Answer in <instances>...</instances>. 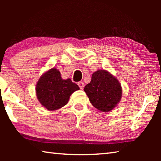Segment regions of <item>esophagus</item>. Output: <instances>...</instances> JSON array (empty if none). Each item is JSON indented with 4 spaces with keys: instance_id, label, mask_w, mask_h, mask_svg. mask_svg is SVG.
Wrapping results in <instances>:
<instances>
[{
    "instance_id": "obj_1",
    "label": "esophagus",
    "mask_w": 161,
    "mask_h": 161,
    "mask_svg": "<svg viewBox=\"0 0 161 161\" xmlns=\"http://www.w3.org/2000/svg\"><path fill=\"white\" fill-rule=\"evenodd\" d=\"M78 86H80V89H83L84 86V83L82 82V81H79V82L77 83Z\"/></svg>"
}]
</instances>
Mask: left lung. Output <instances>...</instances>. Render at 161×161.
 I'll use <instances>...</instances> for the list:
<instances>
[{
    "instance_id": "obj_1",
    "label": "left lung",
    "mask_w": 161,
    "mask_h": 161,
    "mask_svg": "<svg viewBox=\"0 0 161 161\" xmlns=\"http://www.w3.org/2000/svg\"><path fill=\"white\" fill-rule=\"evenodd\" d=\"M84 90L92 104L104 112L112 110L122 96L119 81L105 70L93 73L90 83L84 86Z\"/></svg>"
}]
</instances>
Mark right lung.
<instances>
[{
	"label": "right lung",
	"mask_w": 161,
	"mask_h": 161,
	"mask_svg": "<svg viewBox=\"0 0 161 161\" xmlns=\"http://www.w3.org/2000/svg\"><path fill=\"white\" fill-rule=\"evenodd\" d=\"M35 89L40 103L47 109L54 111L66 105L70 95L80 87L70 79L62 80L59 71L53 68L40 77Z\"/></svg>",
	"instance_id": "add662e5"
}]
</instances>
